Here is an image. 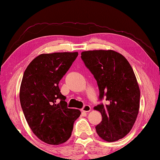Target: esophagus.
Returning <instances> with one entry per match:
<instances>
[{"instance_id": "obj_1", "label": "esophagus", "mask_w": 160, "mask_h": 160, "mask_svg": "<svg viewBox=\"0 0 160 160\" xmlns=\"http://www.w3.org/2000/svg\"><path fill=\"white\" fill-rule=\"evenodd\" d=\"M90 110H91V108H90V106H88V105H85V106H83V108H82V111L85 112V113L89 112Z\"/></svg>"}]
</instances>
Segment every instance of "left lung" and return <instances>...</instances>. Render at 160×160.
I'll return each mask as SVG.
<instances>
[{
    "label": "left lung",
    "instance_id": "8db88e82",
    "mask_svg": "<svg viewBox=\"0 0 160 160\" xmlns=\"http://www.w3.org/2000/svg\"><path fill=\"white\" fill-rule=\"evenodd\" d=\"M81 58L97 81L99 100L107 101L94 108L102 115L96 132L105 141H118L129 133L139 113L140 90L132 66L113 50L82 52Z\"/></svg>",
    "mask_w": 160,
    "mask_h": 160
}]
</instances>
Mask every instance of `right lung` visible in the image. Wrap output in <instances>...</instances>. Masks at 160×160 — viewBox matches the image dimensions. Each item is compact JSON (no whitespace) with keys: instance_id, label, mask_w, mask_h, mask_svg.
Here are the masks:
<instances>
[{"instance_id":"1","label":"right lung","mask_w":160,"mask_h":160,"mask_svg":"<svg viewBox=\"0 0 160 160\" xmlns=\"http://www.w3.org/2000/svg\"><path fill=\"white\" fill-rule=\"evenodd\" d=\"M78 55V52L40 54L23 73L19 94L21 108L33 133L47 144L58 145L68 141L81 113L68 108L59 88Z\"/></svg>"}]
</instances>
